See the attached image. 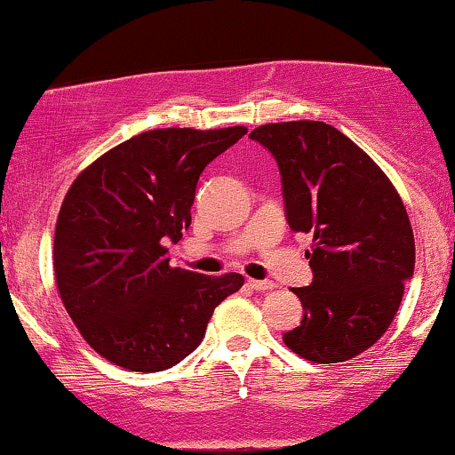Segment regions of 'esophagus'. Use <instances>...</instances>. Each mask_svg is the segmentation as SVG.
<instances>
[{
	"instance_id": "esophagus-1",
	"label": "esophagus",
	"mask_w": 455,
	"mask_h": 455,
	"mask_svg": "<svg viewBox=\"0 0 455 455\" xmlns=\"http://www.w3.org/2000/svg\"><path fill=\"white\" fill-rule=\"evenodd\" d=\"M250 288L259 290V292H269V290L275 288V283L269 282V280H248Z\"/></svg>"
}]
</instances>
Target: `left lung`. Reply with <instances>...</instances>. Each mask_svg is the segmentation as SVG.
Returning a JSON list of instances; mask_svg holds the SVG:
<instances>
[{
  "instance_id": "left-lung-1",
  "label": "left lung",
  "mask_w": 455,
  "mask_h": 455,
  "mask_svg": "<svg viewBox=\"0 0 455 455\" xmlns=\"http://www.w3.org/2000/svg\"><path fill=\"white\" fill-rule=\"evenodd\" d=\"M282 173L288 224L314 237V282L294 288L300 324L283 343L300 358L335 364L363 354L392 324L413 275L415 239L390 178L347 135L320 120L256 127Z\"/></svg>"
}]
</instances>
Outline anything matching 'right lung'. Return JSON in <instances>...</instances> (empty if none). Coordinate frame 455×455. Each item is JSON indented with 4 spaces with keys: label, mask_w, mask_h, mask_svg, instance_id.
<instances>
[{
    "label": "right lung",
    "mask_w": 455,
    "mask_h": 455,
    "mask_svg": "<svg viewBox=\"0 0 455 455\" xmlns=\"http://www.w3.org/2000/svg\"><path fill=\"white\" fill-rule=\"evenodd\" d=\"M248 133L152 129L114 146L69 186L54 228V280L82 339L135 373L172 369L199 347L213 309L243 286L172 267L207 163Z\"/></svg>",
    "instance_id": "1"
}]
</instances>
